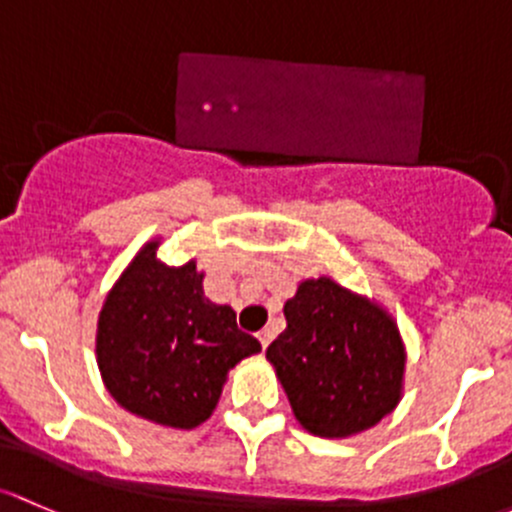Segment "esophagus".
<instances>
[{
	"label": "esophagus",
	"instance_id": "34e87169",
	"mask_svg": "<svg viewBox=\"0 0 512 512\" xmlns=\"http://www.w3.org/2000/svg\"><path fill=\"white\" fill-rule=\"evenodd\" d=\"M257 338H260V343H262V348H267V346H270V343H272V338H274V333L270 331V328H265V331H260V336H257Z\"/></svg>",
	"mask_w": 512,
	"mask_h": 512
}]
</instances>
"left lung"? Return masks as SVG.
Returning <instances> with one entry per match:
<instances>
[{
    "instance_id": "8db88e82",
    "label": "left lung",
    "mask_w": 512,
    "mask_h": 512,
    "mask_svg": "<svg viewBox=\"0 0 512 512\" xmlns=\"http://www.w3.org/2000/svg\"><path fill=\"white\" fill-rule=\"evenodd\" d=\"M284 316L267 360L306 432L348 439L395 412L407 351L383 304L319 277L299 282Z\"/></svg>"
}]
</instances>
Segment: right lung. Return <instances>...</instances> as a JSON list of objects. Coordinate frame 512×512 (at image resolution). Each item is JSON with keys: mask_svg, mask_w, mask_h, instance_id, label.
Masks as SVG:
<instances>
[{"mask_svg": "<svg viewBox=\"0 0 512 512\" xmlns=\"http://www.w3.org/2000/svg\"><path fill=\"white\" fill-rule=\"evenodd\" d=\"M161 238L139 247L107 292L95 358L112 400L161 427L196 429L211 417L228 373L262 351L228 304L203 294L196 260H159Z\"/></svg>", "mask_w": 512, "mask_h": 512, "instance_id": "obj_1", "label": "right lung"}]
</instances>
